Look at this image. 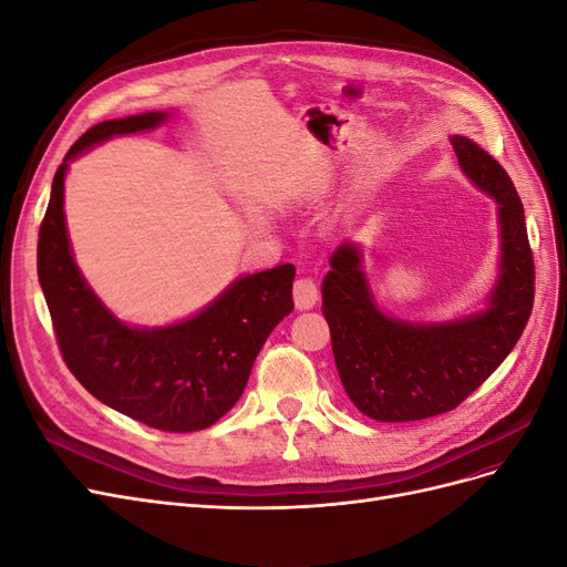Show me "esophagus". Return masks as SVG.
<instances>
[{
  "label": "esophagus",
  "instance_id": "34e87169",
  "mask_svg": "<svg viewBox=\"0 0 567 567\" xmlns=\"http://www.w3.org/2000/svg\"><path fill=\"white\" fill-rule=\"evenodd\" d=\"M293 300L298 310H310L319 300V284L312 277H302L293 286Z\"/></svg>",
  "mask_w": 567,
  "mask_h": 567
}]
</instances>
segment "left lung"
<instances>
[{
    "label": "left lung",
    "mask_w": 567,
    "mask_h": 567,
    "mask_svg": "<svg viewBox=\"0 0 567 567\" xmlns=\"http://www.w3.org/2000/svg\"><path fill=\"white\" fill-rule=\"evenodd\" d=\"M452 146L463 173L499 203L502 277L487 310L437 326L390 319L373 305L359 250L348 244L333 252L321 286L342 388L375 421H421L456 409L516 348L535 305V257L516 186L466 136H452Z\"/></svg>",
    "instance_id": "obj_1"
}]
</instances>
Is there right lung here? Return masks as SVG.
Returning <instances> with one entry per match:
<instances>
[{"label": "right lung", "mask_w": 567, "mask_h": 567, "mask_svg": "<svg viewBox=\"0 0 567 567\" xmlns=\"http://www.w3.org/2000/svg\"><path fill=\"white\" fill-rule=\"evenodd\" d=\"M165 113L106 120L65 153L156 127ZM65 163L56 169L40 225L38 277L65 367L96 400L165 433L210 427L238 402L257 352L293 312V265L238 279L208 310L167 329L136 331L120 323L80 277L63 217Z\"/></svg>", "instance_id": "right-lung-1"}]
</instances>
